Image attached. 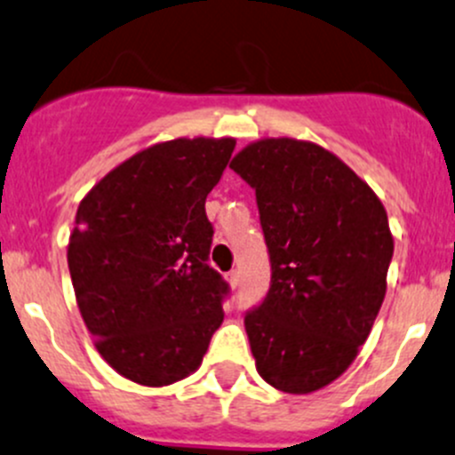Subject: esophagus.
I'll use <instances>...</instances> for the list:
<instances>
[{"instance_id":"obj_1","label":"esophagus","mask_w":455,"mask_h":455,"mask_svg":"<svg viewBox=\"0 0 455 455\" xmlns=\"http://www.w3.org/2000/svg\"><path fill=\"white\" fill-rule=\"evenodd\" d=\"M228 283L232 284V287H238V283H241V274H238L236 269H232V271H229V274H228Z\"/></svg>"}]
</instances>
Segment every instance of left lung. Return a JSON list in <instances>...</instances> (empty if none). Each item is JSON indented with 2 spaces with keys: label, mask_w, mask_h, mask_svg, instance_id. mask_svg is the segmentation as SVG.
I'll return each instance as SVG.
<instances>
[{
  "label": "left lung",
  "mask_w": 455,
  "mask_h": 455,
  "mask_svg": "<svg viewBox=\"0 0 455 455\" xmlns=\"http://www.w3.org/2000/svg\"><path fill=\"white\" fill-rule=\"evenodd\" d=\"M256 190L271 260L267 298L245 315L256 370L287 395L335 381L368 339L395 238L381 199L320 144L262 138L229 164Z\"/></svg>",
  "instance_id": "8db88e82"
}]
</instances>
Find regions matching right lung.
I'll return each mask as SVG.
<instances>
[{"instance_id":"1","label":"right lung","mask_w":455,"mask_h":455,"mask_svg":"<svg viewBox=\"0 0 455 455\" xmlns=\"http://www.w3.org/2000/svg\"><path fill=\"white\" fill-rule=\"evenodd\" d=\"M234 138H177L107 172L76 210L68 265L100 357L148 387L190 377L223 322L205 196Z\"/></svg>"}]
</instances>
